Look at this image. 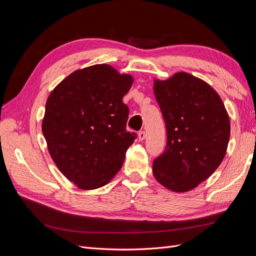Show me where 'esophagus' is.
Returning <instances> with one entry per match:
<instances>
[{
    "label": "esophagus",
    "instance_id": "obj_1",
    "mask_svg": "<svg viewBox=\"0 0 256 256\" xmlns=\"http://www.w3.org/2000/svg\"><path fill=\"white\" fill-rule=\"evenodd\" d=\"M138 140L140 141H143L144 138H145V136H146V134H145V131H143V130H141L140 132H138Z\"/></svg>",
    "mask_w": 256,
    "mask_h": 256
}]
</instances>
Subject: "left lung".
Masks as SVG:
<instances>
[{
    "label": "left lung",
    "instance_id": "8db88e82",
    "mask_svg": "<svg viewBox=\"0 0 256 256\" xmlns=\"http://www.w3.org/2000/svg\"><path fill=\"white\" fill-rule=\"evenodd\" d=\"M154 92L166 128V146L152 162L154 176L170 190L189 191L206 180L226 156L228 112L212 86L187 72L156 80Z\"/></svg>",
    "mask_w": 256,
    "mask_h": 256
}]
</instances>
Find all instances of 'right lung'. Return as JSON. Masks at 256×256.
<instances>
[{"instance_id": "1", "label": "right lung", "mask_w": 256, "mask_h": 256, "mask_svg": "<svg viewBox=\"0 0 256 256\" xmlns=\"http://www.w3.org/2000/svg\"><path fill=\"white\" fill-rule=\"evenodd\" d=\"M132 81L109 65H95L69 74L47 100L42 134L49 152L81 189L110 182L136 138L126 130L129 108L122 102Z\"/></svg>"}]
</instances>
